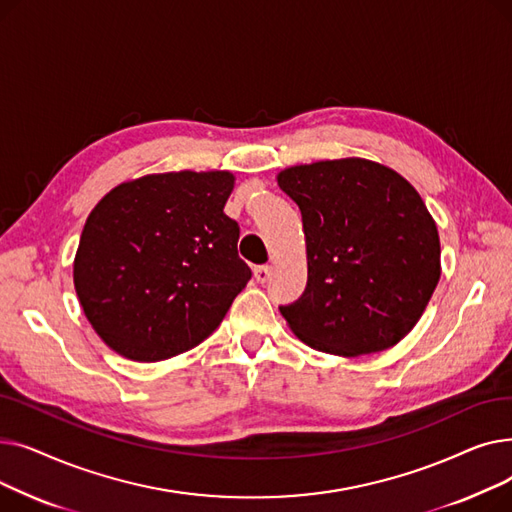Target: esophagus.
<instances>
[{"instance_id":"1","label":"esophagus","mask_w":512,"mask_h":512,"mask_svg":"<svg viewBox=\"0 0 512 512\" xmlns=\"http://www.w3.org/2000/svg\"><path fill=\"white\" fill-rule=\"evenodd\" d=\"M253 274H255V280L259 284H265L267 280H270V276H272V267L270 265H259V267H255Z\"/></svg>"}]
</instances>
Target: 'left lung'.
<instances>
[{"mask_svg":"<svg viewBox=\"0 0 512 512\" xmlns=\"http://www.w3.org/2000/svg\"><path fill=\"white\" fill-rule=\"evenodd\" d=\"M278 186L299 205L307 286L282 305L315 351H386L423 315L440 280V236L415 188L394 170L348 157L286 168Z\"/></svg>","mask_w":512,"mask_h":512,"instance_id":"obj_1","label":"left lung"}]
</instances>
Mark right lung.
Listing matches in <instances>:
<instances>
[{"instance_id": "obj_1", "label": "right lung", "mask_w": 512, "mask_h": 512, "mask_svg": "<svg viewBox=\"0 0 512 512\" xmlns=\"http://www.w3.org/2000/svg\"><path fill=\"white\" fill-rule=\"evenodd\" d=\"M230 172L124 182L89 213L74 288L95 332L122 357L161 361L203 342L251 280L238 224L224 213Z\"/></svg>"}]
</instances>
